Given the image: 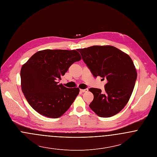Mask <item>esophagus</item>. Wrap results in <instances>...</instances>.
<instances>
[{"mask_svg": "<svg viewBox=\"0 0 157 157\" xmlns=\"http://www.w3.org/2000/svg\"><path fill=\"white\" fill-rule=\"evenodd\" d=\"M88 90V89H85V90H80V91L82 92H87Z\"/></svg>", "mask_w": 157, "mask_h": 157, "instance_id": "1", "label": "esophagus"}]
</instances>
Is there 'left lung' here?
<instances>
[{
    "label": "left lung",
    "instance_id": "8db88e82",
    "mask_svg": "<svg viewBox=\"0 0 157 157\" xmlns=\"http://www.w3.org/2000/svg\"><path fill=\"white\" fill-rule=\"evenodd\" d=\"M77 51L94 77L100 76L108 81L103 92L98 88L89 90L94 95L90 108L105 118L120 112L131 96L137 77L131 58L109 45L92 46Z\"/></svg>",
    "mask_w": 157,
    "mask_h": 157
}]
</instances>
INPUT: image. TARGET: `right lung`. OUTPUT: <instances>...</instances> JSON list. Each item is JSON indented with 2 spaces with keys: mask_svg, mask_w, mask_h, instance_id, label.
Instances as JSON below:
<instances>
[{
  "mask_svg": "<svg viewBox=\"0 0 157 157\" xmlns=\"http://www.w3.org/2000/svg\"><path fill=\"white\" fill-rule=\"evenodd\" d=\"M76 50L45 49L35 53L21 68L23 93L30 106L40 114L56 118L69 108L79 94L59 80L71 65L80 60Z\"/></svg>",
  "mask_w": 157,
  "mask_h": 157,
  "instance_id": "add662e5",
  "label": "right lung"
}]
</instances>
